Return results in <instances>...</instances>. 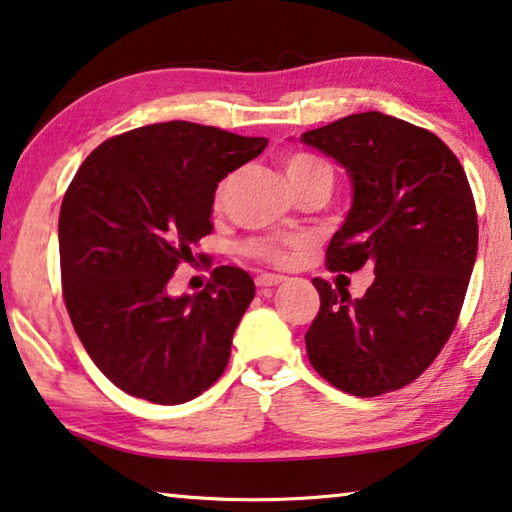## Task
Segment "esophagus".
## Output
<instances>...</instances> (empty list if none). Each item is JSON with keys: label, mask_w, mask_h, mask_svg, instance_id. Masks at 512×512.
I'll use <instances>...</instances> for the list:
<instances>
[{"label": "esophagus", "mask_w": 512, "mask_h": 512, "mask_svg": "<svg viewBox=\"0 0 512 512\" xmlns=\"http://www.w3.org/2000/svg\"><path fill=\"white\" fill-rule=\"evenodd\" d=\"M282 280H285V276H278V273H259L257 287H276Z\"/></svg>", "instance_id": "34e87169"}]
</instances>
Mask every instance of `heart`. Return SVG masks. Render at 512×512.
I'll return each instance as SVG.
<instances>
[{
  "label": "heart",
  "mask_w": 512,
  "mask_h": 512,
  "mask_svg": "<svg viewBox=\"0 0 512 512\" xmlns=\"http://www.w3.org/2000/svg\"><path fill=\"white\" fill-rule=\"evenodd\" d=\"M285 172H287V179L289 181H296V179H305V177H317V174H326V177H331V165L322 160L319 156H312V154H294L287 158L285 163ZM223 186L218 188L216 193V204L223 202ZM246 253L253 255L257 259H264V262H273V264H282L289 259V250L278 246V243L273 241H253L246 246Z\"/></svg>",
  "instance_id": "b5f03b06"
}]
</instances>
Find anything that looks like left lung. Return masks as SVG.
I'll list each match as a JSON object with an SVG mask.
<instances>
[{"instance_id": "obj_1", "label": "left lung", "mask_w": 512, "mask_h": 512, "mask_svg": "<svg viewBox=\"0 0 512 512\" xmlns=\"http://www.w3.org/2000/svg\"><path fill=\"white\" fill-rule=\"evenodd\" d=\"M301 142L345 167L354 190L326 264L375 269L361 299L312 280L322 305L305 333L308 358L358 398L398 391L423 375L460 317L478 253L467 174L437 135L381 112L349 114Z\"/></svg>"}]
</instances>
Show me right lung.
I'll return each instance as SVG.
<instances>
[{
  "label": "right lung",
  "mask_w": 512,
  "mask_h": 512,
  "mask_svg": "<svg viewBox=\"0 0 512 512\" xmlns=\"http://www.w3.org/2000/svg\"><path fill=\"white\" fill-rule=\"evenodd\" d=\"M266 144L165 121L103 142L73 177L59 211L66 310L91 361L124 393L183 404L227 368L253 278L218 266L193 296H170L167 282L211 234L218 183Z\"/></svg>",
  "instance_id": "1"
}]
</instances>
